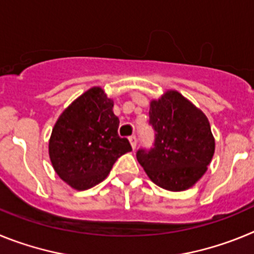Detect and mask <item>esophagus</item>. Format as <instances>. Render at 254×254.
I'll return each instance as SVG.
<instances>
[{
	"mask_svg": "<svg viewBox=\"0 0 254 254\" xmlns=\"http://www.w3.org/2000/svg\"><path fill=\"white\" fill-rule=\"evenodd\" d=\"M128 140H129V143H131L132 149H136V146H137V138H136V136L132 134V136H129L128 137Z\"/></svg>",
	"mask_w": 254,
	"mask_h": 254,
	"instance_id": "obj_1",
	"label": "esophagus"
}]
</instances>
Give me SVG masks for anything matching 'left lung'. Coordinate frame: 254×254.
<instances>
[{"label":"left lung","instance_id":"left-lung-1","mask_svg":"<svg viewBox=\"0 0 254 254\" xmlns=\"http://www.w3.org/2000/svg\"><path fill=\"white\" fill-rule=\"evenodd\" d=\"M154 147L138 150L137 160L155 185L181 192L193 187L207 170L215 152L210 122L201 109L177 90L150 102Z\"/></svg>","mask_w":254,"mask_h":254}]
</instances>
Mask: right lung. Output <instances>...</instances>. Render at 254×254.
Listing matches in <instances>:
<instances>
[{"label":"right lung","instance_id":"right-lung-1","mask_svg":"<svg viewBox=\"0 0 254 254\" xmlns=\"http://www.w3.org/2000/svg\"><path fill=\"white\" fill-rule=\"evenodd\" d=\"M114 102L94 86L73 100L58 117L49 138V159L62 181L85 190L104 181L117 159L132 150L118 136Z\"/></svg>","mask_w":254,"mask_h":254}]
</instances>
